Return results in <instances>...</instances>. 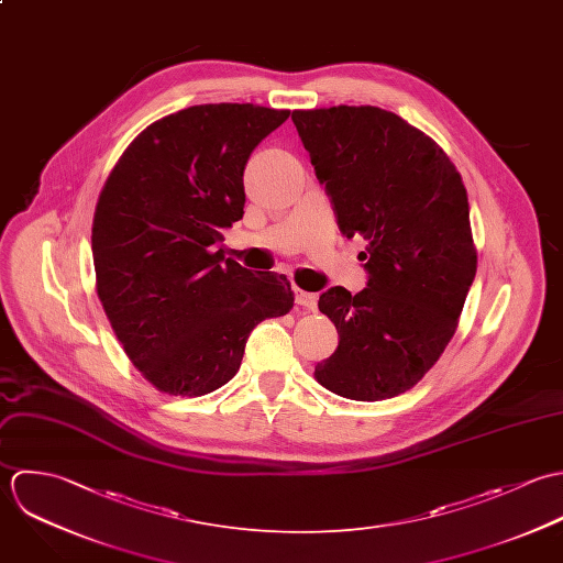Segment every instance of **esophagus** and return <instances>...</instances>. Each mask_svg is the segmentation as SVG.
<instances>
[{"label": "esophagus", "mask_w": 563, "mask_h": 563, "mask_svg": "<svg viewBox=\"0 0 563 563\" xmlns=\"http://www.w3.org/2000/svg\"><path fill=\"white\" fill-rule=\"evenodd\" d=\"M294 294H296V305H300L307 311H318V296L316 294L298 289V287L294 289Z\"/></svg>", "instance_id": "1"}]
</instances>
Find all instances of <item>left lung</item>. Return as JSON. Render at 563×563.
Segmentation results:
<instances>
[{
	"label": "left lung",
	"instance_id": "obj_1",
	"mask_svg": "<svg viewBox=\"0 0 563 563\" xmlns=\"http://www.w3.org/2000/svg\"><path fill=\"white\" fill-rule=\"evenodd\" d=\"M291 119L339 230L367 239V287L320 296L339 345L316 378L350 400L394 398L438 363L474 280L465 187L446 152L396 113L331 107Z\"/></svg>",
	"mask_w": 563,
	"mask_h": 563
}]
</instances>
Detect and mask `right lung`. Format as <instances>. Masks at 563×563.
Masks as SVG:
<instances>
[{
    "mask_svg": "<svg viewBox=\"0 0 563 563\" xmlns=\"http://www.w3.org/2000/svg\"><path fill=\"white\" fill-rule=\"evenodd\" d=\"M289 111L200 104L150 123L119 156L93 216L96 287L128 358L169 396L239 369L252 329L294 307L285 276L216 250L243 218V169Z\"/></svg>",
    "mask_w": 563,
    "mask_h": 563,
    "instance_id": "right-lung-1",
    "label": "right lung"
}]
</instances>
